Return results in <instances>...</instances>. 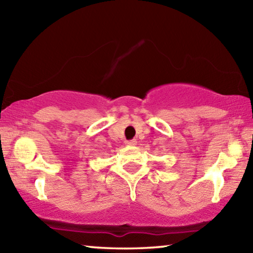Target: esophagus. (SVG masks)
<instances>
[{
    "instance_id": "34e87169",
    "label": "esophagus",
    "mask_w": 253,
    "mask_h": 253,
    "mask_svg": "<svg viewBox=\"0 0 253 253\" xmlns=\"http://www.w3.org/2000/svg\"><path fill=\"white\" fill-rule=\"evenodd\" d=\"M136 144H137V140H136V139L127 140V142H126V145H127V146H135Z\"/></svg>"
}]
</instances>
